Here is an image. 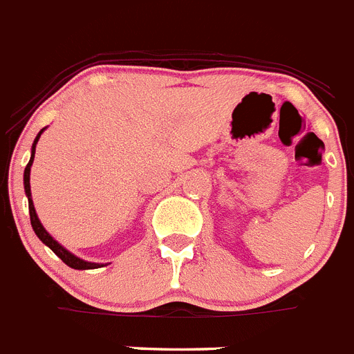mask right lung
<instances>
[{
  "label": "right lung",
  "mask_w": 354,
  "mask_h": 354,
  "mask_svg": "<svg viewBox=\"0 0 354 354\" xmlns=\"http://www.w3.org/2000/svg\"><path fill=\"white\" fill-rule=\"evenodd\" d=\"M46 128H42L39 133H37L35 140H33L32 144V156H30V162L28 165L24 167V176H23V183H24V194H26V198H28V210H30V223H32V228L33 232H35V235L41 239L42 244H46L49 248V250L53 251L55 254H57L60 260H62L66 266H69L71 269H78V270H87V269H97V267H103V263H96V262H87V260H84V258L76 257V254L71 253L69 250H66L60 242H57L53 239V236L49 235L48 230L42 226L41 219H39V215H37L35 212V207H33V199H32V189H30V171H32V164H33V158H35V146L37 142H39V139H41V135L44 133Z\"/></svg>",
  "instance_id": "obj_1"
}]
</instances>
